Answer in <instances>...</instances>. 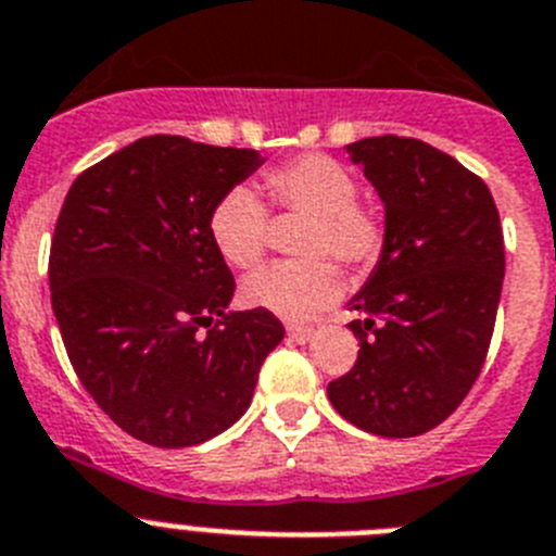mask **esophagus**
<instances>
[{"mask_svg": "<svg viewBox=\"0 0 556 556\" xmlns=\"http://www.w3.org/2000/svg\"><path fill=\"white\" fill-rule=\"evenodd\" d=\"M288 338L296 343H307L313 338V327L309 324H288Z\"/></svg>", "mask_w": 556, "mask_h": 556, "instance_id": "1", "label": "esophagus"}]
</instances>
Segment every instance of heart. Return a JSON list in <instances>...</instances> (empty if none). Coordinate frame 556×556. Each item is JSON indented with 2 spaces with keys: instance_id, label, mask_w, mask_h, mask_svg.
<instances>
[{
  "instance_id": "b5f03b06",
  "label": "heart",
  "mask_w": 556,
  "mask_h": 556,
  "mask_svg": "<svg viewBox=\"0 0 556 556\" xmlns=\"http://www.w3.org/2000/svg\"><path fill=\"white\" fill-rule=\"evenodd\" d=\"M263 188L271 210L307 216L296 241L302 257L252 274L241 296L249 307L288 321L313 318L343 293V279L329 257L354 274L371 271L388 247V224L377 210L357 202V179L327 154H302L274 166ZM207 232L227 266L249 271L266 254V204L249 185H232L210 207Z\"/></svg>"
}]
</instances>
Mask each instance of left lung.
Instances as JSON below:
<instances>
[{
	"mask_svg": "<svg viewBox=\"0 0 556 556\" xmlns=\"http://www.w3.org/2000/svg\"><path fill=\"white\" fill-rule=\"evenodd\" d=\"M384 202L388 247L349 309L357 363L327 396L349 424L415 438L443 424L488 357L504 232L482 177L418 138L349 143Z\"/></svg>",
	"mask_w": 556,
	"mask_h": 556,
	"instance_id": "8db88e82",
	"label": "left lung"
}]
</instances>
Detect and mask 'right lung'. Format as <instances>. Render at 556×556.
<instances>
[{
	"label": "right lung",
	"instance_id": "1",
	"mask_svg": "<svg viewBox=\"0 0 556 556\" xmlns=\"http://www.w3.org/2000/svg\"><path fill=\"white\" fill-rule=\"evenodd\" d=\"M260 166L254 149L149 135L85 168L60 207L49 288L63 346L93 402L149 446L232 427L285 338L268 309L229 313L235 279L207 232L216 199Z\"/></svg>",
	"mask_w": 556,
	"mask_h": 556
}]
</instances>
